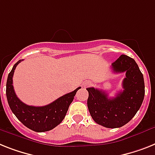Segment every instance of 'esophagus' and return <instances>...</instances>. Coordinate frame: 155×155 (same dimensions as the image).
<instances>
[{"label":"esophagus","instance_id":"1","mask_svg":"<svg viewBox=\"0 0 155 155\" xmlns=\"http://www.w3.org/2000/svg\"><path fill=\"white\" fill-rule=\"evenodd\" d=\"M91 85V82L90 81H85V82L83 83V86L84 87H88Z\"/></svg>","mask_w":155,"mask_h":155}]
</instances>
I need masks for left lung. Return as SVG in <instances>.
<instances>
[{
  "label": "left lung",
  "mask_w": 155,
  "mask_h": 155,
  "mask_svg": "<svg viewBox=\"0 0 155 155\" xmlns=\"http://www.w3.org/2000/svg\"><path fill=\"white\" fill-rule=\"evenodd\" d=\"M115 73H126L123 81V91L115 97L108 98L104 91L93 87L87 88V105L92 118L97 124L108 128L120 127L131 120L139 111L145 94L143 75L135 61L122 54L112 64Z\"/></svg>",
  "instance_id": "1"
}]
</instances>
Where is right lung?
<instances>
[{"label": "right lung", "instance_id": "right-lung-1", "mask_svg": "<svg viewBox=\"0 0 155 155\" xmlns=\"http://www.w3.org/2000/svg\"><path fill=\"white\" fill-rule=\"evenodd\" d=\"M22 60H19L8 74L6 83V96L8 105L16 118L24 126L36 132H43L52 130L63 120L69 106L72 103L74 97L81 87L71 93L62 96L52 103L45 106L35 107L23 103L14 91L12 77L16 66Z\"/></svg>", "mask_w": 155, "mask_h": 155}]
</instances>
